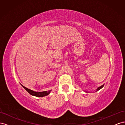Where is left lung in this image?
I'll use <instances>...</instances> for the list:
<instances>
[{
    "label": "left lung",
    "mask_w": 125,
    "mask_h": 125,
    "mask_svg": "<svg viewBox=\"0 0 125 125\" xmlns=\"http://www.w3.org/2000/svg\"><path fill=\"white\" fill-rule=\"evenodd\" d=\"M103 86H104V84H103V85H102V86H100V87H99V88H97V91H98V90H100L101 89H102V88H103Z\"/></svg>",
    "instance_id": "8db88e82"
}]
</instances>
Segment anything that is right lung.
Segmentation results:
<instances>
[{"mask_svg": "<svg viewBox=\"0 0 125 125\" xmlns=\"http://www.w3.org/2000/svg\"><path fill=\"white\" fill-rule=\"evenodd\" d=\"M21 85L23 86V88L25 89V90L26 91H28V92H29L30 94H31V95L35 96H37V97H43V96H46L50 93V91H47L36 92L33 91H32L31 90L25 88V86H24L23 85H22V84H21Z\"/></svg>", "mask_w": 125, "mask_h": 125, "instance_id": "1", "label": "right lung"}]
</instances>
